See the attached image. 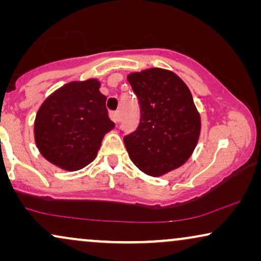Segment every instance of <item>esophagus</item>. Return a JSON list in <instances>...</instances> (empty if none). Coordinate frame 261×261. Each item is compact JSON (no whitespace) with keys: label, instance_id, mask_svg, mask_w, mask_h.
I'll return each mask as SVG.
<instances>
[{"label":"esophagus","instance_id":"obj_1","mask_svg":"<svg viewBox=\"0 0 261 261\" xmlns=\"http://www.w3.org/2000/svg\"><path fill=\"white\" fill-rule=\"evenodd\" d=\"M109 116H110V119H112L115 123L119 122V121H120V113L117 112V110H115V112H110Z\"/></svg>","mask_w":261,"mask_h":261}]
</instances>
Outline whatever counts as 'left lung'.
<instances>
[{
  "mask_svg": "<svg viewBox=\"0 0 261 261\" xmlns=\"http://www.w3.org/2000/svg\"><path fill=\"white\" fill-rule=\"evenodd\" d=\"M140 122L123 141L134 165L158 177L183 165L197 145L201 119L187 84L171 71L148 69L127 77Z\"/></svg>",
  "mask_w": 261,
  "mask_h": 261,
  "instance_id": "8db88e82",
  "label": "left lung"
}]
</instances>
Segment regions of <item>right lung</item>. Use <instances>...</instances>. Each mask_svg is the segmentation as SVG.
<instances>
[{
    "instance_id": "right-lung-1",
    "label": "right lung",
    "mask_w": 261,
    "mask_h": 261,
    "mask_svg": "<svg viewBox=\"0 0 261 261\" xmlns=\"http://www.w3.org/2000/svg\"><path fill=\"white\" fill-rule=\"evenodd\" d=\"M99 82L64 85L49 96L35 117L39 151L49 163L67 171L83 169L97 154L102 139L113 129Z\"/></svg>"
}]
</instances>
